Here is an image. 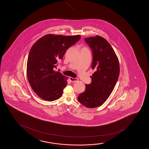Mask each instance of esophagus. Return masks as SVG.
<instances>
[{"label": "esophagus", "mask_w": 149, "mask_h": 149, "mask_svg": "<svg viewBox=\"0 0 149 149\" xmlns=\"http://www.w3.org/2000/svg\"><path fill=\"white\" fill-rule=\"evenodd\" d=\"M69 79H70V81L72 82H77V81H78V79H74V78H73V77H70Z\"/></svg>", "instance_id": "1"}]
</instances>
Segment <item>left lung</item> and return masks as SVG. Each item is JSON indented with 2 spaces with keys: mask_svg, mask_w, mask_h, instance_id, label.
<instances>
[{
  "mask_svg": "<svg viewBox=\"0 0 149 149\" xmlns=\"http://www.w3.org/2000/svg\"><path fill=\"white\" fill-rule=\"evenodd\" d=\"M93 51L91 68L95 72L91 82L86 84L78 100L88 108H95L105 102L112 92L120 74L118 57L108 41L100 36L85 38Z\"/></svg>",
  "mask_w": 149,
  "mask_h": 149,
  "instance_id": "obj_1",
  "label": "left lung"
}]
</instances>
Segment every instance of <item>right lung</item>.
Here are the masks:
<instances>
[{
    "label": "right lung",
    "mask_w": 149,
    "mask_h": 149,
    "mask_svg": "<svg viewBox=\"0 0 149 149\" xmlns=\"http://www.w3.org/2000/svg\"><path fill=\"white\" fill-rule=\"evenodd\" d=\"M81 38L79 35L50 34L33 45L28 58L27 75L33 90L42 99L52 101L62 96L68 77L54 68H56L58 60H62L66 51Z\"/></svg>",
    "instance_id": "right-lung-1"
}]
</instances>
